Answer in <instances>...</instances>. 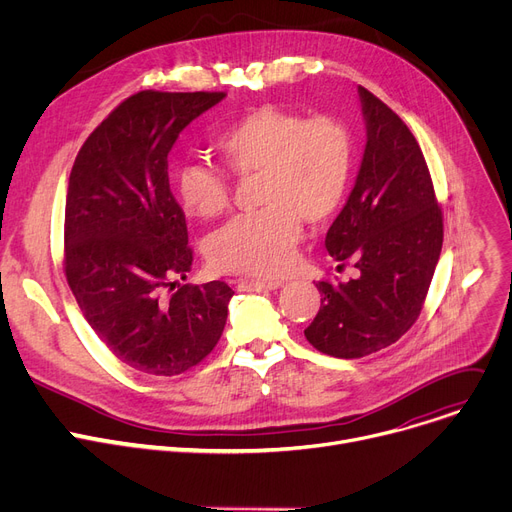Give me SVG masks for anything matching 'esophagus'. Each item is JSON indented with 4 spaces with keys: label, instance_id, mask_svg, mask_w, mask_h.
<instances>
[{
    "label": "esophagus",
    "instance_id": "obj_1",
    "mask_svg": "<svg viewBox=\"0 0 512 512\" xmlns=\"http://www.w3.org/2000/svg\"><path fill=\"white\" fill-rule=\"evenodd\" d=\"M242 291H275L281 287V283H266V281H254V279H242L237 283Z\"/></svg>",
    "mask_w": 512,
    "mask_h": 512
}]
</instances>
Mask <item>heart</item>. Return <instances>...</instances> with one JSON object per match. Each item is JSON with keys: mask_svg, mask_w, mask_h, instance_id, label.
Masks as SVG:
<instances>
[{"mask_svg": "<svg viewBox=\"0 0 512 512\" xmlns=\"http://www.w3.org/2000/svg\"><path fill=\"white\" fill-rule=\"evenodd\" d=\"M235 175L260 173L262 213L239 217L210 239L208 260L217 273L279 279L293 266L302 221H328L343 204L353 173V138L337 119L262 105L229 124L215 140ZM175 194L198 219H219L231 206L227 179L204 163L175 173Z\"/></svg>", "mask_w": 512, "mask_h": 512, "instance_id": "b5f03b06", "label": "heart"}]
</instances>
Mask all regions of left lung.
Segmentation results:
<instances>
[{"mask_svg": "<svg viewBox=\"0 0 512 512\" xmlns=\"http://www.w3.org/2000/svg\"><path fill=\"white\" fill-rule=\"evenodd\" d=\"M366 148L353 190L324 246L359 277L318 281L320 310L304 330L322 353L355 359L399 341L422 312L442 250V210L403 119L357 86ZM343 266V264H341Z\"/></svg>", "mask_w": 512, "mask_h": 512, "instance_id": "1", "label": "left lung"}]
</instances>
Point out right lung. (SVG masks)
Returning <instances> with one entry per match:
<instances>
[{"label":"right lung","instance_id":"right-lung-1","mask_svg":"<svg viewBox=\"0 0 512 512\" xmlns=\"http://www.w3.org/2000/svg\"><path fill=\"white\" fill-rule=\"evenodd\" d=\"M225 93H142L86 138L66 196V279L107 349L150 376L182 374L215 349L233 291L182 283L192 268L167 155Z\"/></svg>","mask_w":512,"mask_h":512}]
</instances>
